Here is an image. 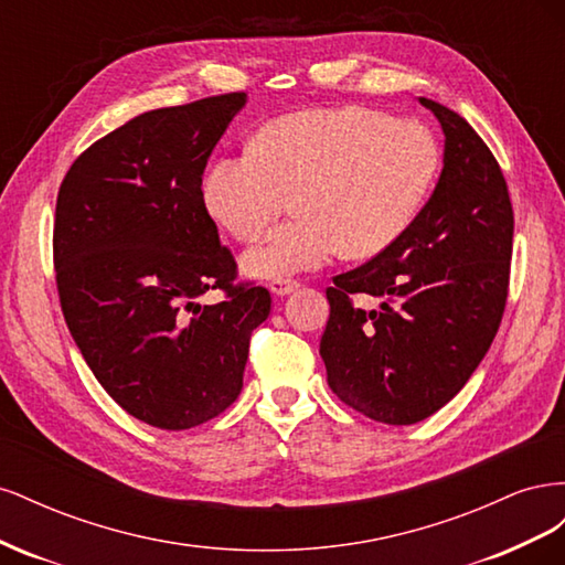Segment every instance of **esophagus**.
Instances as JSON below:
<instances>
[{"instance_id":"1","label":"esophagus","mask_w":565,"mask_h":565,"mask_svg":"<svg viewBox=\"0 0 565 565\" xmlns=\"http://www.w3.org/2000/svg\"><path fill=\"white\" fill-rule=\"evenodd\" d=\"M301 282L299 280H295V278H282V280H273V282H268V289L273 295H278V297H285V295H289V292H295V289L299 287Z\"/></svg>"}]
</instances>
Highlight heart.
I'll return each mask as SVG.
<instances>
[{
	"label": "heart",
	"mask_w": 565,
	"mask_h": 565,
	"mask_svg": "<svg viewBox=\"0 0 565 565\" xmlns=\"http://www.w3.org/2000/svg\"><path fill=\"white\" fill-rule=\"evenodd\" d=\"M440 148L417 119L367 106L313 108L273 119L252 148L214 160L202 181L207 212L243 243L295 198L297 218L243 254V270L282 280L341 252H384L413 224L438 177Z\"/></svg>",
	"instance_id": "1"
}]
</instances>
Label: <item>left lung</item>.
<instances>
[{
    "mask_svg": "<svg viewBox=\"0 0 565 565\" xmlns=\"http://www.w3.org/2000/svg\"><path fill=\"white\" fill-rule=\"evenodd\" d=\"M446 134L443 172L413 224L334 276L320 339L341 403L393 426L422 422L469 382L502 322L514 212L502 169L465 117L419 98ZM353 294L380 300L365 312Z\"/></svg>",
    "mask_w": 565,
    "mask_h": 565,
    "instance_id": "8db88e82",
    "label": "left lung"
}]
</instances>
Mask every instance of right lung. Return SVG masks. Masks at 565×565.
<instances>
[{
  "mask_svg": "<svg viewBox=\"0 0 565 565\" xmlns=\"http://www.w3.org/2000/svg\"><path fill=\"white\" fill-rule=\"evenodd\" d=\"M245 92L158 108L92 143L67 169L54 218L63 318L108 396L167 431L241 396L266 287L237 264L202 198V172ZM210 288L218 305H200Z\"/></svg>",
  "mask_w": 565,
  "mask_h": 565,
  "instance_id": "obj_1",
  "label": "right lung"
}]
</instances>
